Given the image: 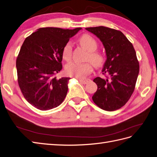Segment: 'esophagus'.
Returning <instances> with one entry per match:
<instances>
[{
	"instance_id": "obj_1",
	"label": "esophagus",
	"mask_w": 157,
	"mask_h": 157,
	"mask_svg": "<svg viewBox=\"0 0 157 157\" xmlns=\"http://www.w3.org/2000/svg\"><path fill=\"white\" fill-rule=\"evenodd\" d=\"M80 82H81L82 84H84V85H85V84L89 83L91 81L90 79H85V80H81V79H79L78 80Z\"/></svg>"
}]
</instances>
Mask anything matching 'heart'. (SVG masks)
<instances>
[{
  "label": "heart",
  "mask_w": 157,
  "mask_h": 157,
  "mask_svg": "<svg viewBox=\"0 0 157 157\" xmlns=\"http://www.w3.org/2000/svg\"><path fill=\"white\" fill-rule=\"evenodd\" d=\"M79 43L87 51H89L87 59L89 60L93 66L96 68H101L104 65L105 62V56L101 53L95 52L98 47L97 40L90 34H85L80 38ZM62 56L64 60H70L72 56V44L70 43H67L63 47ZM91 63H71L67 64L65 72L68 76H73L78 78H84L86 75L90 74L93 70Z\"/></svg>",
  "instance_id": "obj_1"
}]
</instances>
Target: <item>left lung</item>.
I'll return each instance as SVG.
<instances>
[{"instance_id":"8db88e82","label":"left lung","mask_w":157,"mask_h":157,"mask_svg":"<svg viewBox=\"0 0 157 157\" xmlns=\"http://www.w3.org/2000/svg\"><path fill=\"white\" fill-rule=\"evenodd\" d=\"M96 35L104 46L106 60L104 79L95 78L97 90L93 101L98 107L113 111L123 106L131 98L139 72V63L132 43L120 30L105 26L86 28Z\"/></svg>"}]
</instances>
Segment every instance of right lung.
<instances>
[{
  "instance_id": "obj_1",
  "label": "right lung",
  "mask_w": 157,
  "mask_h": 157,
  "mask_svg": "<svg viewBox=\"0 0 157 157\" xmlns=\"http://www.w3.org/2000/svg\"><path fill=\"white\" fill-rule=\"evenodd\" d=\"M81 29L40 28L25 39L16 62L18 83L26 100L35 108H56L65 98L70 78L57 79L55 75L63 68V47Z\"/></svg>"
}]
</instances>
